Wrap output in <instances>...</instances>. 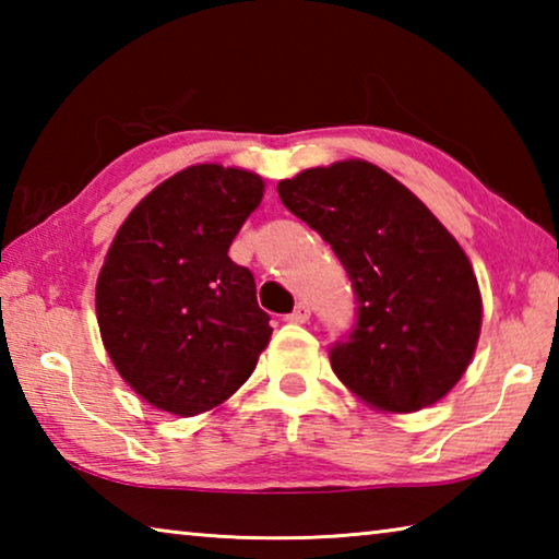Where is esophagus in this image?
I'll use <instances>...</instances> for the list:
<instances>
[{
  "instance_id": "1",
  "label": "esophagus",
  "mask_w": 559,
  "mask_h": 559,
  "mask_svg": "<svg viewBox=\"0 0 559 559\" xmlns=\"http://www.w3.org/2000/svg\"><path fill=\"white\" fill-rule=\"evenodd\" d=\"M310 318V306L308 302H296V308H293V313L286 316V320H290V323H306V320Z\"/></svg>"
}]
</instances>
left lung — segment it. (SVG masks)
I'll return each mask as SVG.
<instances>
[{
    "label": "left lung",
    "instance_id": "8db88e82",
    "mask_svg": "<svg viewBox=\"0 0 559 559\" xmlns=\"http://www.w3.org/2000/svg\"><path fill=\"white\" fill-rule=\"evenodd\" d=\"M283 206L323 236L355 290V325L330 365L359 400L419 412L461 380L480 333L471 261L392 175L335 163L281 179Z\"/></svg>",
    "mask_w": 559,
    "mask_h": 559
}]
</instances>
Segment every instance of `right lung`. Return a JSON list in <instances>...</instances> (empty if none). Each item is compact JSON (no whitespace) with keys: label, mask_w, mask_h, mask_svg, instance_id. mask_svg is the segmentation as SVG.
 <instances>
[{"label":"right lung","mask_w":559,"mask_h":559,"mask_svg":"<svg viewBox=\"0 0 559 559\" xmlns=\"http://www.w3.org/2000/svg\"><path fill=\"white\" fill-rule=\"evenodd\" d=\"M263 197L259 175L194 165L155 187L112 241L96 286L100 337L132 390L194 416L249 380L271 325L229 246Z\"/></svg>","instance_id":"right-lung-1"}]
</instances>
